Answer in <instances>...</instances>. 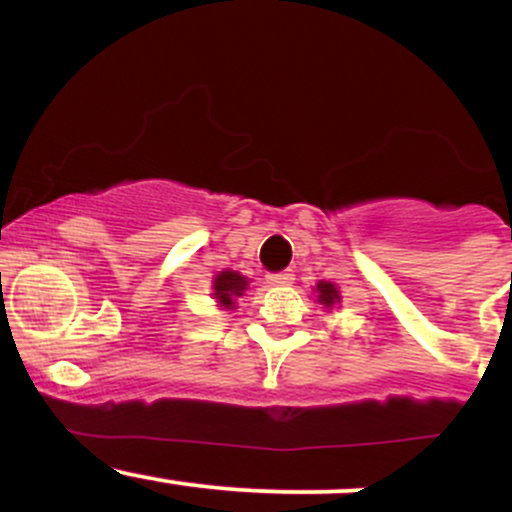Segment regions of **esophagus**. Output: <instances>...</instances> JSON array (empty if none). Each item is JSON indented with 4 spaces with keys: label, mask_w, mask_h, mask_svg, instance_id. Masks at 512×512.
<instances>
[{
    "label": "esophagus",
    "mask_w": 512,
    "mask_h": 512,
    "mask_svg": "<svg viewBox=\"0 0 512 512\" xmlns=\"http://www.w3.org/2000/svg\"><path fill=\"white\" fill-rule=\"evenodd\" d=\"M293 272H276V274H267V281L272 286H291L293 284Z\"/></svg>",
    "instance_id": "obj_1"
}]
</instances>
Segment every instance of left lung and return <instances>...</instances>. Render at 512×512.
<instances>
[{
  "label": "left lung",
  "mask_w": 512,
  "mask_h": 512,
  "mask_svg": "<svg viewBox=\"0 0 512 512\" xmlns=\"http://www.w3.org/2000/svg\"><path fill=\"white\" fill-rule=\"evenodd\" d=\"M313 291L317 293V303L325 305L327 313H332V310L339 308V303H342V293H339V286L332 284V281H325V279L317 281Z\"/></svg>",
  "instance_id": "left-lung-1"
}]
</instances>
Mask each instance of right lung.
<instances>
[{
	"instance_id": "obj_1",
	"label": "right lung",
	"mask_w": 512,
	"mask_h": 512,
	"mask_svg": "<svg viewBox=\"0 0 512 512\" xmlns=\"http://www.w3.org/2000/svg\"><path fill=\"white\" fill-rule=\"evenodd\" d=\"M250 289V279L233 269H223L214 276L211 281V298L221 310H233L240 296H245V291Z\"/></svg>"
}]
</instances>
